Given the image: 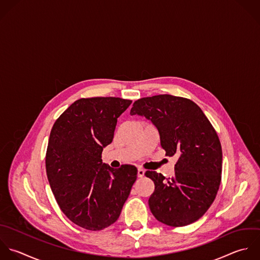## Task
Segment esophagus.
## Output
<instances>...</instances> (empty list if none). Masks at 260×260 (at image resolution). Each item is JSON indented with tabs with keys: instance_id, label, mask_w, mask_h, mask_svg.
I'll use <instances>...</instances> for the list:
<instances>
[{
	"instance_id": "obj_1",
	"label": "esophagus",
	"mask_w": 260,
	"mask_h": 260,
	"mask_svg": "<svg viewBox=\"0 0 260 260\" xmlns=\"http://www.w3.org/2000/svg\"><path fill=\"white\" fill-rule=\"evenodd\" d=\"M144 175H145V171H144L142 168H139V169H138V177L142 178Z\"/></svg>"
}]
</instances>
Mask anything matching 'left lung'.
I'll list each match as a JSON object with an SVG mask.
<instances>
[{"label":"left lung","mask_w":260,"mask_h":260,"mask_svg":"<svg viewBox=\"0 0 260 260\" xmlns=\"http://www.w3.org/2000/svg\"><path fill=\"white\" fill-rule=\"evenodd\" d=\"M131 114L150 119L166 155L178 158L171 178L156 171L145 173L155 184L149 199L152 214L170 227L198 221L212 206L221 184L223 154L214 126L193 101L169 94L135 101Z\"/></svg>","instance_id":"1"}]
</instances>
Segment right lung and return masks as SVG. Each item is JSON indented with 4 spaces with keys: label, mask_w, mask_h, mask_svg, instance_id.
<instances>
[{
    "label": "right lung",
    "mask_w": 260,
    "mask_h": 260,
    "mask_svg": "<svg viewBox=\"0 0 260 260\" xmlns=\"http://www.w3.org/2000/svg\"><path fill=\"white\" fill-rule=\"evenodd\" d=\"M131 103L118 97L81 98L51 128L45 156L50 188L66 217L86 230L100 231L116 222L137 179L135 166L114 169L101 159Z\"/></svg>",
    "instance_id": "1"
}]
</instances>
